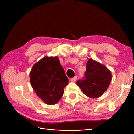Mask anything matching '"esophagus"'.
<instances>
[{
  "mask_svg": "<svg viewBox=\"0 0 134 134\" xmlns=\"http://www.w3.org/2000/svg\"><path fill=\"white\" fill-rule=\"evenodd\" d=\"M76 79H77V76H75L74 78L71 79V82H75L76 81Z\"/></svg>",
  "mask_w": 134,
  "mask_h": 134,
  "instance_id": "1",
  "label": "esophagus"
}]
</instances>
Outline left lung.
<instances>
[{"label":"left lung","mask_w":134,"mask_h":134,"mask_svg":"<svg viewBox=\"0 0 134 134\" xmlns=\"http://www.w3.org/2000/svg\"><path fill=\"white\" fill-rule=\"evenodd\" d=\"M111 80L110 71L104 65L90 59L87 62L83 77L77 81L76 84L85 95L96 98L107 90Z\"/></svg>","instance_id":"1"}]
</instances>
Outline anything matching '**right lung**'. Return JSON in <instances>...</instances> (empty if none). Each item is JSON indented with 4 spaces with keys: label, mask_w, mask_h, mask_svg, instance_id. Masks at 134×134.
<instances>
[{
    "label": "right lung",
    "mask_w": 134,
    "mask_h": 134,
    "mask_svg": "<svg viewBox=\"0 0 134 134\" xmlns=\"http://www.w3.org/2000/svg\"><path fill=\"white\" fill-rule=\"evenodd\" d=\"M30 80L36 94L48 105L56 104L69 79L57 57L46 56L33 65Z\"/></svg>",
    "instance_id": "obj_1"
}]
</instances>
